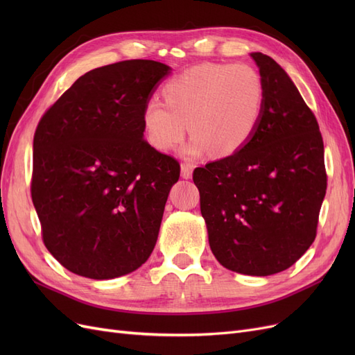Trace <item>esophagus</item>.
I'll use <instances>...</instances> for the list:
<instances>
[{
  "mask_svg": "<svg viewBox=\"0 0 355 355\" xmlns=\"http://www.w3.org/2000/svg\"><path fill=\"white\" fill-rule=\"evenodd\" d=\"M192 170H194V166L189 163H182L180 166V175L184 179H189L192 176Z\"/></svg>",
  "mask_w": 355,
  "mask_h": 355,
  "instance_id": "1",
  "label": "esophagus"
}]
</instances>
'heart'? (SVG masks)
Returning <instances> with one entry per match:
<instances>
[{
  "label": "heart",
  "instance_id": "obj_1",
  "mask_svg": "<svg viewBox=\"0 0 355 355\" xmlns=\"http://www.w3.org/2000/svg\"><path fill=\"white\" fill-rule=\"evenodd\" d=\"M166 102L153 98L142 111L146 141L158 151H173L192 137L189 157L213 153L230 157L252 141L265 108V83L247 63H202L176 75L163 87Z\"/></svg>",
  "mask_w": 355,
  "mask_h": 355
}]
</instances>
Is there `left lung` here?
Listing matches in <instances>:
<instances>
[{
  "label": "left lung",
  "mask_w": 355,
  "mask_h": 355,
  "mask_svg": "<svg viewBox=\"0 0 355 355\" xmlns=\"http://www.w3.org/2000/svg\"><path fill=\"white\" fill-rule=\"evenodd\" d=\"M250 56L265 83L261 124L241 151L197 167L192 179L214 257L265 277L292 266L315 240L327 175L315 115L272 58Z\"/></svg>",
  "instance_id": "obj_1"
}]
</instances>
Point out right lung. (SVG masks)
Returning a JSON list of instances; mask_svg holds the SVG:
<instances>
[{
  "label": "right lung",
  "mask_w": 355,
  "mask_h": 355,
  "mask_svg": "<svg viewBox=\"0 0 355 355\" xmlns=\"http://www.w3.org/2000/svg\"><path fill=\"white\" fill-rule=\"evenodd\" d=\"M168 72L144 59L96 68L41 116L32 202L47 250L73 274L121 277L154 250L180 166L145 141L142 111Z\"/></svg>",
  "instance_id": "1"
}]
</instances>
